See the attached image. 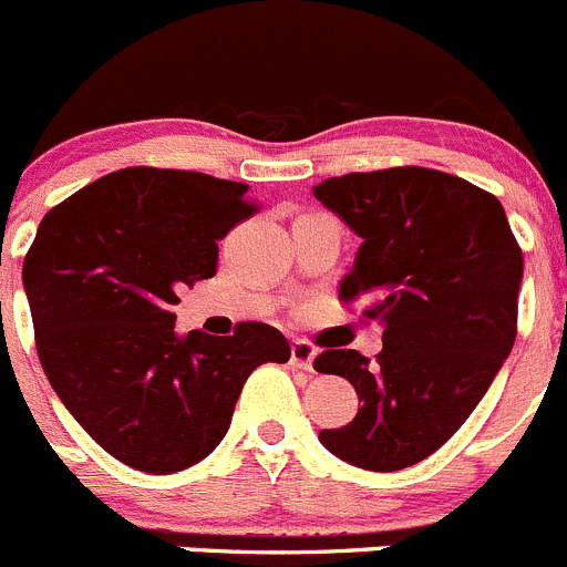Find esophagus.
Returning <instances> with one entry per match:
<instances>
[{"label": "esophagus", "instance_id": "34e87169", "mask_svg": "<svg viewBox=\"0 0 567 567\" xmlns=\"http://www.w3.org/2000/svg\"><path fill=\"white\" fill-rule=\"evenodd\" d=\"M312 362H316V346L307 343V340H293V346H290V365L301 368V371H312Z\"/></svg>", "mask_w": 567, "mask_h": 567}]
</instances>
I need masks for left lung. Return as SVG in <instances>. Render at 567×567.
<instances>
[{
	"label": "left lung",
	"mask_w": 567,
	"mask_h": 567,
	"mask_svg": "<svg viewBox=\"0 0 567 567\" xmlns=\"http://www.w3.org/2000/svg\"><path fill=\"white\" fill-rule=\"evenodd\" d=\"M312 194L362 238L340 299L365 296L382 323L373 365L354 349L316 360L362 401L318 441L357 468H410L463 426L513 351L524 255L496 196L435 168L346 174Z\"/></svg>",
	"instance_id": "left-lung-1"
}]
</instances>
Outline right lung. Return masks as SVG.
<instances>
[{"mask_svg": "<svg viewBox=\"0 0 567 567\" xmlns=\"http://www.w3.org/2000/svg\"><path fill=\"white\" fill-rule=\"evenodd\" d=\"M249 185L121 168L43 216L24 257L35 346L65 410L107 454L174 474L224 441L249 373L288 362L268 323L179 334L177 290L210 279L218 240L257 210Z\"/></svg>", "mask_w": 567, "mask_h": 567, "instance_id": "right-lung-1", "label": "right lung"}]
</instances>
